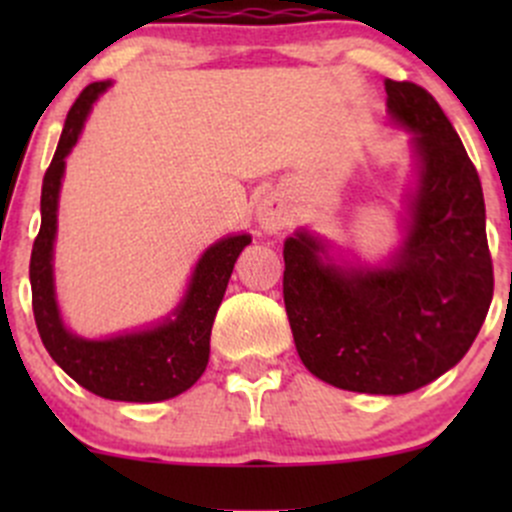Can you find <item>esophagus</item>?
Segmentation results:
<instances>
[{"label":"esophagus","mask_w":512,"mask_h":512,"mask_svg":"<svg viewBox=\"0 0 512 512\" xmlns=\"http://www.w3.org/2000/svg\"><path fill=\"white\" fill-rule=\"evenodd\" d=\"M257 223H260L262 230L277 232L282 230L287 223V213L282 208V203L277 198H265L260 205H257Z\"/></svg>","instance_id":"obj_1"}]
</instances>
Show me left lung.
Masks as SVG:
<instances>
[{
	"label": "left lung",
	"mask_w": 512,
	"mask_h": 512,
	"mask_svg": "<svg viewBox=\"0 0 512 512\" xmlns=\"http://www.w3.org/2000/svg\"><path fill=\"white\" fill-rule=\"evenodd\" d=\"M386 111L411 133L416 188L404 240L384 265L334 262L309 230L285 240V309L317 379L399 396L431 384L471 349L493 299L480 178L436 98L386 79Z\"/></svg>",
	"instance_id": "obj_1"
}]
</instances>
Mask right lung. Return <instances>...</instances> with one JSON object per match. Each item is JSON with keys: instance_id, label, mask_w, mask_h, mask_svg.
I'll list each match as a JSON object with an SVG mask.
<instances>
[{"instance_id": "obj_1", "label": "right lung", "mask_w": 512, "mask_h": 512, "mask_svg": "<svg viewBox=\"0 0 512 512\" xmlns=\"http://www.w3.org/2000/svg\"><path fill=\"white\" fill-rule=\"evenodd\" d=\"M111 81L86 86L66 116L54 160L41 185V227L29 280L36 329L51 359L91 394L111 401L153 404L188 391L210 359V332L237 257L252 242L247 232L213 242L195 265L178 307L158 324L106 339H84L66 329L54 287V240L66 156L79 141L96 98Z\"/></svg>"}]
</instances>
